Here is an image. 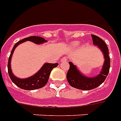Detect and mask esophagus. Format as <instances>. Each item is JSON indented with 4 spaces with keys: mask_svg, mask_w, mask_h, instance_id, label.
Instances as JSON below:
<instances>
[{
    "mask_svg": "<svg viewBox=\"0 0 121 121\" xmlns=\"http://www.w3.org/2000/svg\"><path fill=\"white\" fill-rule=\"evenodd\" d=\"M68 60V58L66 57H63L61 60V62H64V61H66Z\"/></svg>",
    "mask_w": 121,
    "mask_h": 121,
    "instance_id": "obj_1",
    "label": "esophagus"
}]
</instances>
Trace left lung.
Segmentation results:
<instances>
[{"instance_id": "obj_1", "label": "left lung", "mask_w": 121, "mask_h": 121, "mask_svg": "<svg viewBox=\"0 0 121 121\" xmlns=\"http://www.w3.org/2000/svg\"><path fill=\"white\" fill-rule=\"evenodd\" d=\"M91 37L93 38V43L98 45L104 54V63L101 72L98 76L95 78H88L80 73L72 63L69 62V68L66 74L68 82L73 88L81 90H90L100 86L106 79L109 72L110 58L106 44L101 38L96 35H91Z\"/></svg>"}]
</instances>
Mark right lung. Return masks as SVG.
Listing matches in <instances>:
<instances>
[{"instance_id":"right-lung-1","label":"right lung","mask_w":121,"mask_h":121,"mask_svg":"<svg viewBox=\"0 0 121 121\" xmlns=\"http://www.w3.org/2000/svg\"><path fill=\"white\" fill-rule=\"evenodd\" d=\"M27 40L34 42L35 43L37 44L47 42V40H45L42 37L32 36V37L23 38V40H20L18 42H17L12 50L11 53L10 55L9 58L7 65L8 73H9V76L11 80L16 86H17L21 89H25V90H34V89L42 88L46 85V84L48 81L49 76H50L51 71L54 68L56 67L58 65V63L54 64L45 63L37 73H36L33 76H31L30 78H28L26 79H19V78L15 77L12 73L11 68H10V61H11L13 52L14 51L15 48L19 44L23 43L25 41H27Z\"/></svg>"}]
</instances>
